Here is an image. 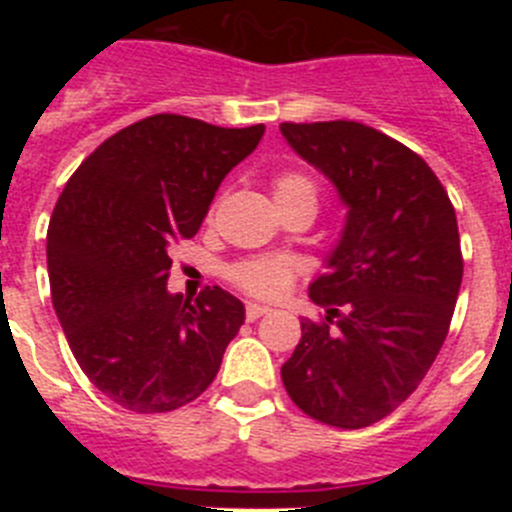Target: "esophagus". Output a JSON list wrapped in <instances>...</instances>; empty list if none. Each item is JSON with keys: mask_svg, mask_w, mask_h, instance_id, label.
<instances>
[{"mask_svg": "<svg viewBox=\"0 0 512 512\" xmlns=\"http://www.w3.org/2000/svg\"><path fill=\"white\" fill-rule=\"evenodd\" d=\"M266 312H269V307L256 305V302H248V305H246V320H248V323H253V320H259L261 315H266Z\"/></svg>", "mask_w": 512, "mask_h": 512, "instance_id": "1", "label": "esophagus"}]
</instances>
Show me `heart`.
<instances>
[{
    "instance_id": "heart-1",
    "label": "heart",
    "mask_w": 512,
    "mask_h": 512,
    "mask_svg": "<svg viewBox=\"0 0 512 512\" xmlns=\"http://www.w3.org/2000/svg\"><path fill=\"white\" fill-rule=\"evenodd\" d=\"M274 200H277L279 210L289 205H300V202L318 205V187L302 171H279L274 176ZM225 277L233 287L256 297V300H277L295 282L297 264L287 256H251V259L230 264L225 269Z\"/></svg>"
}]
</instances>
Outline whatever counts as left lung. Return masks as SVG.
<instances>
[{
  "label": "left lung",
  "mask_w": 512,
  "mask_h": 512,
  "mask_svg": "<svg viewBox=\"0 0 512 512\" xmlns=\"http://www.w3.org/2000/svg\"><path fill=\"white\" fill-rule=\"evenodd\" d=\"M279 130L348 205L328 274L310 284L325 318L302 320L284 390L318 423L366 428L418 390L446 341L464 274L454 205L418 153L369 125Z\"/></svg>",
  "instance_id": "left-lung-1"
}]
</instances>
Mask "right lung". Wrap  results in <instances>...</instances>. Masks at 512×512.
I'll return each instance as SVG.
<instances>
[{
    "label": "right lung",
    "mask_w": 512,
    "mask_h": 512,
    "mask_svg": "<svg viewBox=\"0 0 512 512\" xmlns=\"http://www.w3.org/2000/svg\"><path fill=\"white\" fill-rule=\"evenodd\" d=\"M264 125L151 115L107 138L63 187L48 225L51 297L71 354L133 413H169L215 379L243 325L238 297L169 295V248L200 230L217 187Z\"/></svg>",
    "instance_id": "obj_1"
}]
</instances>
